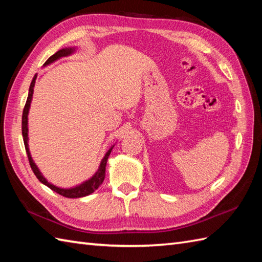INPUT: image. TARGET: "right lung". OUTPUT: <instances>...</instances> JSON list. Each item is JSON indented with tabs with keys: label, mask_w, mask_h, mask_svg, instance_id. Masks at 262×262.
Here are the masks:
<instances>
[{
	"label": "right lung",
	"mask_w": 262,
	"mask_h": 262,
	"mask_svg": "<svg viewBox=\"0 0 262 262\" xmlns=\"http://www.w3.org/2000/svg\"><path fill=\"white\" fill-rule=\"evenodd\" d=\"M77 47H65L59 49L57 53H55L54 55H52L51 57H49L46 63L43 64V68L45 66H48L53 64L54 62H56V60L66 57V56H71L72 54H74L76 52ZM37 80V74H35L33 76V79L30 83V88H29V93H28V98H27V102L25 105V109H24V114H22V136H24V143H25V147H26V151H27V155H28V159H29V163L31 169L33 171V173L37 177V179L40 181L42 185L47 186L48 188H51L53 191L57 192L59 194H62V196L66 197V198H81V197H85L89 196V194H91L92 192H94L99 188V186L101 185L104 180V176H105V165H107V161L109 155L113 151V148L115 146L111 145L109 147V149L107 151V153L104 154L103 159L101 160V162H100L99 168L97 170L96 173H94L90 179H88L85 181L81 182L80 185H76L73 187H70V188H62V187H57L55 186L54 183L49 182L43 174L39 170V168L37 166V164L35 163V161H33L32 157H31V153H30V149H29V128H28V115H29V110H30V105H31V101H32V94H33V88H35V83Z\"/></svg>",
	"instance_id": "obj_1"
}]
</instances>
